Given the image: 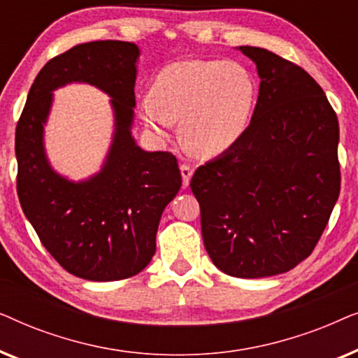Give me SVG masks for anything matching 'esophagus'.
Instances as JSON below:
<instances>
[{
    "label": "esophagus",
    "mask_w": 358,
    "mask_h": 358,
    "mask_svg": "<svg viewBox=\"0 0 358 358\" xmlns=\"http://www.w3.org/2000/svg\"><path fill=\"white\" fill-rule=\"evenodd\" d=\"M180 174H182V185L184 187H187L190 182V178H192V174H194V168L185 163L180 164Z\"/></svg>",
    "instance_id": "34e87169"
}]
</instances>
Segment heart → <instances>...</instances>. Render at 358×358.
<instances>
[{"label":"heart","mask_w":358,"mask_h":358,"mask_svg":"<svg viewBox=\"0 0 358 358\" xmlns=\"http://www.w3.org/2000/svg\"><path fill=\"white\" fill-rule=\"evenodd\" d=\"M257 101L256 78L234 60H180L156 73L140 97L145 125L161 136L180 119V138L195 155L213 158L243 138Z\"/></svg>","instance_id":"obj_1"}]
</instances>
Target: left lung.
Wrapping results in <instances>:
<instances>
[{
	"instance_id": "obj_1",
	"label": "left lung",
	"mask_w": 358,
	"mask_h": 358,
	"mask_svg": "<svg viewBox=\"0 0 358 358\" xmlns=\"http://www.w3.org/2000/svg\"><path fill=\"white\" fill-rule=\"evenodd\" d=\"M261 86L246 134L199 166L190 189L203 244L220 271L261 278L310 256L341 192L339 122L301 66L259 47H239Z\"/></svg>"
}]
</instances>
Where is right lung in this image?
Masks as SVG:
<instances>
[{"label":"right lung","instance_id":"add662e5","mask_svg":"<svg viewBox=\"0 0 358 358\" xmlns=\"http://www.w3.org/2000/svg\"><path fill=\"white\" fill-rule=\"evenodd\" d=\"M138 55L131 42L96 41L53 57L34 80L16 127L22 212L52 257L86 280H122L143 271L156 251L161 213L182 184L173 153L143 151L130 134ZM73 80L107 92L116 115L106 163L83 183L57 175L43 150L51 91Z\"/></svg>","mask_w":358,"mask_h":358}]
</instances>
